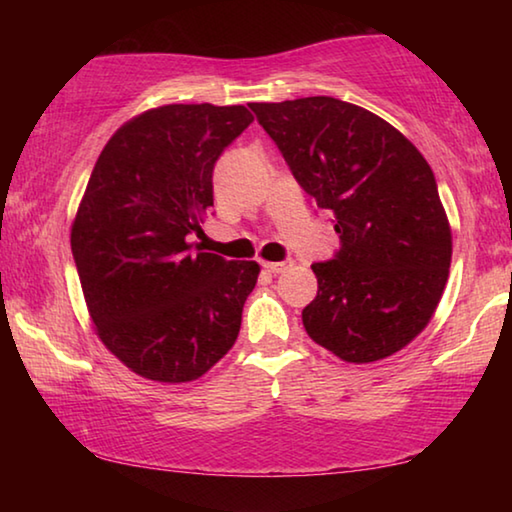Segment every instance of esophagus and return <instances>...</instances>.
I'll use <instances>...</instances> for the list:
<instances>
[{
    "mask_svg": "<svg viewBox=\"0 0 512 512\" xmlns=\"http://www.w3.org/2000/svg\"><path fill=\"white\" fill-rule=\"evenodd\" d=\"M293 262H291V259H284V262H264L262 266L266 268V271L268 273H273V275H277V273H284V271H287V268L291 266Z\"/></svg>",
    "mask_w": 512,
    "mask_h": 512,
    "instance_id": "34e87169",
    "label": "esophagus"
}]
</instances>
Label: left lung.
Segmentation results:
<instances>
[{
  "label": "left lung",
  "mask_w": 512,
  "mask_h": 512,
  "mask_svg": "<svg viewBox=\"0 0 512 512\" xmlns=\"http://www.w3.org/2000/svg\"><path fill=\"white\" fill-rule=\"evenodd\" d=\"M341 248L311 264L318 296L302 325L348 363L391 357L418 336L443 298L452 230L422 153L370 110L334 97L250 103Z\"/></svg>",
  "instance_id": "8db88e82"
}]
</instances>
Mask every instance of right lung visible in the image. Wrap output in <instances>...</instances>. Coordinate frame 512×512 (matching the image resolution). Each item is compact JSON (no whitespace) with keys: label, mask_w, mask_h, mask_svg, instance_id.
<instances>
[{"label":"right lung","mask_w":512,"mask_h":512,"mask_svg":"<svg viewBox=\"0 0 512 512\" xmlns=\"http://www.w3.org/2000/svg\"><path fill=\"white\" fill-rule=\"evenodd\" d=\"M253 124L246 106L171 103L103 146L72 223V255L103 345L144 379L203 377L235 345L257 262L203 253L212 171Z\"/></svg>","instance_id":"add662e5"}]
</instances>
